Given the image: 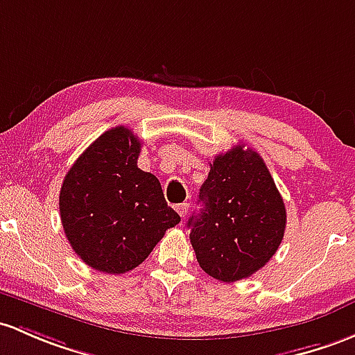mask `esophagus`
Returning a JSON list of instances; mask_svg holds the SVG:
<instances>
[{
    "instance_id": "obj_1",
    "label": "esophagus",
    "mask_w": 355,
    "mask_h": 355,
    "mask_svg": "<svg viewBox=\"0 0 355 355\" xmlns=\"http://www.w3.org/2000/svg\"><path fill=\"white\" fill-rule=\"evenodd\" d=\"M176 209H178L179 216H181V218H184V216H186V215H188V209H189V203H181V205H178V207H176Z\"/></svg>"
}]
</instances>
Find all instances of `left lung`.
<instances>
[{"instance_id":"1","label":"left lung","mask_w":355,"mask_h":355,"mask_svg":"<svg viewBox=\"0 0 355 355\" xmlns=\"http://www.w3.org/2000/svg\"><path fill=\"white\" fill-rule=\"evenodd\" d=\"M203 208L189 216L200 268L234 283L252 276L276 254L286 230L284 201L261 155L235 146L209 162L200 189Z\"/></svg>"}]
</instances>
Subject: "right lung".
<instances>
[{"mask_svg": "<svg viewBox=\"0 0 355 355\" xmlns=\"http://www.w3.org/2000/svg\"><path fill=\"white\" fill-rule=\"evenodd\" d=\"M139 137L115 127L72 164L59 194L60 222L74 252L108 274L135 269L181 216L167 207L161 182L139 169Z\"/></svg>", "mask_w": 355, "mask_h": 355, "instance_id": "right-lung-1", "label": "right lung"}]
</instances>
